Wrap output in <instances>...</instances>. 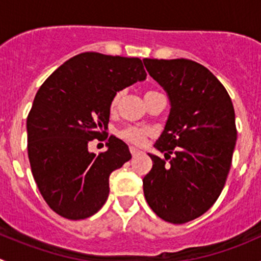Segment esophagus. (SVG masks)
<instances>
[{
    "label": "esophagus",
    "instance_id": "obj_1",
    "mask_svg": "<svg viewBox=\"0 0 261 261\" xmlns=\"http://www.w3.org/2000/svg\"><path fill=\"white\" fill-rule=\"evenodd\" d=\"M130 151L131 154H133V156H138V155L141 154V150H139L138 147L135 146H130Z\"/></svg>",
    "mask_w": 261,
    "mask_h": 261
}]
</instances>
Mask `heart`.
<instances>
[{"instance_id":"heart-1","label":"heart","mask_w":261,"mask_h":261,"mask_svg":"<svg viewBox=\"0 0 261 261\" xmlns=\"http://www.w3.org/2000/svg\"><path fill=\"white\" fill-rule=\"evenodd\" d=\"M154 93H158V92L147 91L145 93V97L151 96V94ZM120 98H121V93L118 92V93L115 94L114 98H112L111 109H115V107L117 106ZM121 135H122L123 139H126V140L131 141V143L134 144H143L146 136L150 135V130H147V128H143V127H128L126 128V130H123Z\"/></svg>"}]
</instances>
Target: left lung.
<instances>
[{
	"label": "left lung",
	"mask_w": 261,
	"mask_h": 261,
	"mask_svg": "<svg viewBox=\"0 0 261 261\" xmlns=\"http://www.w3.org/2000/svg\"><path fill=\"white\" fill-rule=\"evenodd\" d=\"M150 77L167 92L170 111L149 154L144 177L147 204L160 218L186 223L208 211L225 187L238 139L235 111L225 87L188 59H144Z\"/></svg>",
	"instance_id": "8db88e82"
}]
</instances>
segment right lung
Wrapping results in <instances>:
<instances>
[{
  "mask_svg": "<svg viewBox=\"0 0 261 261\" xmlns=\"http://www.w3.org/2000/svg\"><path fill=\"white\" fill-rule=\"evenodd\" d=\"M145 78L139 58L82 53L39 88L26 121L29 160L41 196L62 217L83 220L106 203L110 174L131 152L116 136L98 155L88 143L107 130L115 94Z\"/></svg>",
  "mask_w": 261,
  "mask_h": 261,
  "instance_id": "right-lung-1",
  "label": "right lung"
}]
</instances>
